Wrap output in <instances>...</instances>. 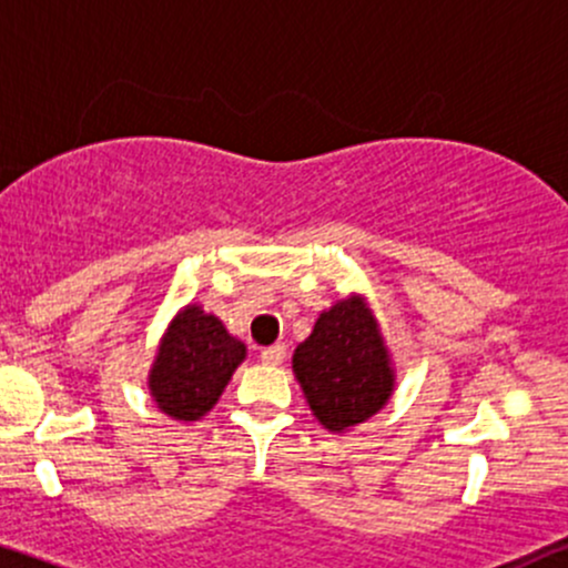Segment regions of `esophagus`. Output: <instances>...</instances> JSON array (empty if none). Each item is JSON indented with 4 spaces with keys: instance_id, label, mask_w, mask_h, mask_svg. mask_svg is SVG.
<instances>
[{
    "instance_id": "1",
    "label": "esophagus",
    "mask_w": 568,
    "mask_h": 568,
    "mask_svg": "<svg viewBox=\"0 0 568 568\" xmlns=\"http://www.w3.org/2000/svg\"><path fill=\"white\" fill-rule=\"evenodd\" d=\"M285 361V345H272L266 351H261V364L266 366H280Z\"/></svg>"
}]
</instances>
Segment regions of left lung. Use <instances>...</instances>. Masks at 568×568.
Instances as JSON below:
<instances>
[{
  "mask_svg": "<svg viewBox=\"0 0 568 568\" xmlns=\"http://www.w3.org/2000/svg\"><path fill=\"white\" fill-rule=\"evenodd\" d=\"M291 364L315 420L332 434H345L375 417L396 388L383 328L361 294L323 310Z\"/></svg>",
  "mask_w": 568,
  "mask_h": 568,
  "instance_id": "left-lung-1",
  "label": "left lung"
}]
</instances>
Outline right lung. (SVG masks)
Instances as JSON below:
<instances>
[{
    "label": "right lung",
    "mask_w": 568,
    "mask_h": 568,
    "mask_svg": "<svg viewBox=\"0 0 568 568\" xmlns=\"http://www.w3.org/2000/svg\"><path fill=\"white\" fill-rule=\"evenodd\" d=\"M245 355V342L229 334L221 317L204 313L202 304H185L166 326L148 372L155 407L172 420H202Z\"/></svg>",
    "instance_id": "obj_1"
}]
</instances>
